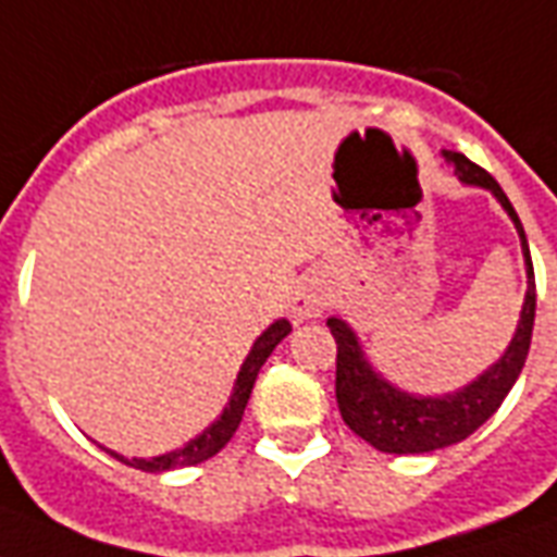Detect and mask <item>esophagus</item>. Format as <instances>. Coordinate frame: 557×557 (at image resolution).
Masks as SVG:
<instances>
[{"instance_id": "esophagus-1", "label": "esophagus", "mask_w": 557, "mask_h": 557, "mask_svg": "<svg viewBox=\"0 0 557 557\" xmlns=\"http://www.w3.org/2000/svg\"><path fill=\"white\" fill-rule=\"evenodd\" d=\"M322 307H325V289L315 280H304L292 298V313L298 319H315L322 313Z\"/></svg>"}]
</instances>
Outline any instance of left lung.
I'll return each instance as SVG.
<instances>
[{
    "instance_id": "8db88e82",
    "label": "left lung",
    "mask_w": 557,
    "mask_h": 557,
    "mask_svg": "<svg viewBox=\"0 0 557 557\" xmlns=\"http://www.w3.org/2000/svg\"><path fill=\"white\" fill-rule=\"evenodd\" d=\"M447 160H454L456 175L462 182L492 190L495 199L504 206V211L513 218L519 238H522V253H525L528 268L525 304H522L519 327H516L507 351L502 355V361L492 363L478 382H471L468 387L447 394V397H411L406 391L387 385L385 379L373 373V367L367 363L351 327L337 315L327 319V327L337 339L339 414L355 435H361L363 442H370L375 450H385V454H430V450L468 438L498 411L504 397L510 394V387L516 385V379L522 373L528 349H531L537 286H534V265H531V250H528L525 230L519 223V214L490 172L480 170L478 163H471L459 151L447 154Z\"/></svg>"
}]
</instances>
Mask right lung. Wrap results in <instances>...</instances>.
<instances>
[{
    "label": "right lung",
    "instance_id": "add662e5",
    "mask_svg": "<svg viewBox=\"0 0 557 557\" xmlns=\"http://www.w3.org/2000/svg\"><path fill=\"white\" fill-rule=\"evenodd\" d=\"M292 331V325L286 319H280L274 325L268 327L262 337L256 339L253 349L247 355V361L242 363V373H238V382H235V391H232L230 406L223 409L211 426H208L202 435H196L194 442L184 444L178 450H172V454L163 456H151V459H125V456L113 454V450H107V454H113L115 459H122L127 466L139 468V471H170V468H184V466H196V462H206L214 454H220L226 442H230L235 430H238V423L244 418V409H247V399H250V391L256 385V375L262 370V363L268 361V355L277 349V343Z\"/></svg>",
    "mask_w": 557,
    "mask_h": 557
}]
</instances>
